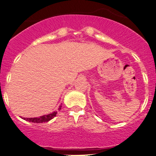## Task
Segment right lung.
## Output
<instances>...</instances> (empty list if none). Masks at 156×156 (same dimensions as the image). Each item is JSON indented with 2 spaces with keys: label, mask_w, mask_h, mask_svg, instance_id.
<instances>
[{
  "label": "right lung",
  "mask_w": 156,
  "mask_h": 156,
  "mask_svg": "<svg viewBox=\"0 0 156 156\" xmlns=\"http://www.w3.org/2000/svg\"><path fill=\"white\" fill-rule=\"evenodd\" d=\"M61 108L62 106H59V108H58V110H61ZM56 114H57V112H54L51 113V114L48 115H43V116H40L38 117V118H22L23 120H25L26 121H29V122H36V123H43V122H46L48 121L51 120V119H53L54 117L56 116Z\"/></svg>",
  "instance_id": "1"
}]
</instances>
